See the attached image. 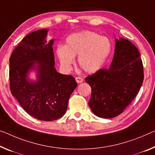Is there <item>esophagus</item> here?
Instances as JSON below:
<instances>
[{
    "label": "esophagus",
    "mask_w": 155,
    "mask_h": 155,
    "mask_svg": "<svg viewBox=\"0 0 155 155\" xmlns=\"http://www.w3.org/2000/svg\"><path fill=\"white\" fill-rule=\"evenodd\" d=\"M75 80H76V82H77V83H78V84H79V83H82L84 80H83V78H80V77H76L75 78Z\"/></svg>",
    "instance_id": "34e87169"
}]
</instances>
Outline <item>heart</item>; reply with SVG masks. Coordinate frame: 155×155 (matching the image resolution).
I'll return each instance as SVG.
<instances>
[{"label":"heart","instance_id":"1","mask_svg":"<svg viewBox=\"0 0 155 155\" xmlns=\"http://www.w3.org/2000/svg\"><path fill=\"white\" fill-rule=\"evenodd\" d=\"M112 42L109 38L90 30L74 33L66 39L65 45H59L56 54L63 67L71 68L78 57L80 67L85 72H97L112 52Z\"/></svg>","mask_w":155,"mask_h":155}]
</instances>
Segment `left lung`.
Returning a JSON list of instances; mask_svg holds the SVG:
<instances>
[{"instance_id": "8db88e82", "label": "left lung", "mask_w": 155, "mask_h": 155, "mask_svg": "<svg viewBox=\"0 0 155 155\" xmlns=\"http://www.w3.org/2000/svg\"><path fill=\"white\" fill-rule=\"evenodd\" d=\"M143 78V66L137 48L129 40L116 39L110 67L85 78L91 87L89 107L98 117H116L134 100Z\"/></svg>"}]
</instances>
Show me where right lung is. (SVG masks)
<instances>
[{
    "mask_svg": "<svg viewBox=\"0 0 155 155\" xmlns=\"http://www.w3.org/2000/svg\"><path fill=\"white\" fill-rule=\"evenodd\" d=\"M47 29L25 36L9 58V87L23 109L40 120H57L66 113L68 100L77 87L72 75L54 68V39L46 43ZM37 71L38 80L30 81L28 73Z\"/></svg>",
    "mask_w": 155,
    "mask_h": 155,
    "instance_id": "right-lung-1",
    "label": "right lung"
}]
</instances>
